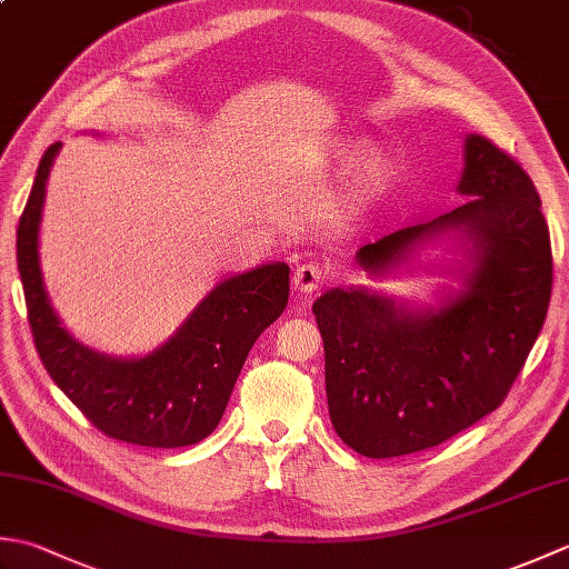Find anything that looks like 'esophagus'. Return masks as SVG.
Segmentation results:
<instances>
[{"label": "esophagus", "instance_id": "obj_1", "mask_svg": "<svg viewBox=\"0 0 569 569\" xmlns=\"http://www.w3.org/2000/svg\"><path fill=\"white\" fill-rule=\"evenodd\" d=\"M322 281H325V273H322V269L318 263H300L298 269H296V273H293V286H296V291H300V293H316L318 288L322 286Z\"/></svg>", "mask_w": 569, "mask_h": 569}]
</instances>
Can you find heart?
<instances>
[{"label":"heart","instance_id":"1","mask_svg":"<svg viewBox=\"0 0 569 569\" xmlns=\"http://www.w3.org/2000/svg\"><path fill=\"white\" fill-rule=\"evenodd\" d=\"M355 153V149H340V159H349V156ZM386 178H389V163H386L383 156L379 153H369L361 159L359 168H357V176H355V190L359 196H371V192H377L383 183Z\"/></svg>","mask_w":569,"mask_h":569}]
</instances>
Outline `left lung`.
I'll list each match as a JSON object with an SVG mask.
<instances>
[{
	"label": "left lung",
	"instance_id": "left-lung-1",
	"mask_svg": "<svg viewBox=\"0 0 569 569\" xmlns=\"http://www.w3.org/2000/svg\"><path fill=\"white\" fill-rule=\"evenodd\" d=\"M457 192L467 198L459 208L365 244L357 261L379 276L420 241L457 232L469 244L465 291L416 310L367 288H335L312 306L330 420L365 457L428 450L497 410L546 322L552 251L533 180L469 134Z\"/></svg>",
	"mask_w": 569,
	"mask_h": 569
}]
</instances>
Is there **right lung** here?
<instances>
[{"instance_id": "1", "label": "right lung", "mask_w": 569, "mask_h": 569, "mask_svg": "<svg viewBox=\"0 0 569 569\" xmlns=\"http://www.w3.org/2000/svg\"><path fill=\"white\" fill-rule=\"evenodd\" d=\"M63 143L48 147L19 217L17 263L36 352L56 386L94 428L141 447H186L220 422L251 345L288 303V263L229 276L171 340L147 357H110L80 345L48 300L39 266L46 180Z\"/></svg>"}]
</instances>
